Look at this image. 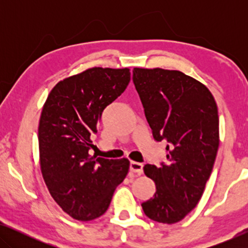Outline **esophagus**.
I'll return each mask as SVG.
<instances>
[{"label": "esophagus", "instance_id": "esophagus-1", "mask_svg": "<svg viewBox=\"0 0 248 248\" xmlns=\"http://www.w3.org/2000/svg\"><path fill=\"white\" fill-rule=\"evenodd\" d=\"M130 170L137 175H141L143 172V165L137 161H131Z\"/></svg>", "mask_w": 248, "mask_h": 248}]
</instances>
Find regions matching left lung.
I'll return each instance as SVG.
<instances>
[{
	"instance_id": "8db88e82",
	"label": "left lung",
	"mask_w": 248,
	"mask_h": 248,
	"mask_svg": "<svg viewBox=\"0 0 248 248\" xmlns=\"http://www.w3.org/2000/svg\"><path fill=\"white\" fill-rule=\"evenodd\" d=\"M133 82L155 140L169 142L167 164L143 167L155 193L141 205L148 218L171 225L195 208L212 172L218 106L204 84L177 70L134 67Z\"/></svg>"
}]
</instances>
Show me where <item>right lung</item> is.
<instances>
[{
  "label": "right lung",
  "instance_id": "1",
  "mask_svg": "<svg viewBox=\"0 0 248 248\" xmlns=\"http://www.w3.org/2000/svg\"><path fill=\"white\" fill-rule=\"evenodd\" d=\"M130 80L127 67H90L56 83L43 106L38 125L43 178L54 201L79 221H91L107 211L130 169L126 158L89 155L90 137L101 114Z\"/></svg>",
  "mask_w": 248,
  "mask_h": 248
}]
</instances>
